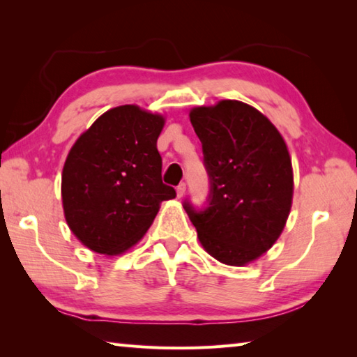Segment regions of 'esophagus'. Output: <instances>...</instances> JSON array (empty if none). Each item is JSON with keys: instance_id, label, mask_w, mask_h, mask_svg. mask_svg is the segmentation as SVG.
Here are the masks:
<instances>
[{"instance_id": "1", "label": "esophagus", "mask_w": 357, "mask_h": 357, "mask_svg": "<svg viewBox=\"0 0 357 357\" xmlns=\"http://www.w3.org/2000/svg\"><path fill=\"white\" fill-rule=\"evenodd\" d=\"M185 190H187V187H185V184H179V185L176 187V193H178V198H183V196L185 195Z\"/></svg>"}]
</instances>
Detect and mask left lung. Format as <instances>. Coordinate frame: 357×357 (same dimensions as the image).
Instances as JSON below:
<instances>
[{
  "label": "left lung",
  "mask_w": 357,
  "mask_h": 357,
  "mask_svg": "<svg viewBox=\"0 0 357 357\" xmlns=\"http://www.w3.org/2000/svg\"><path fill=\"white\" fill-rule=\"evenodd\" d=\"M202 142L210 206L184 208L204 250L216 261L244 267L279 239L293 202L288 147L271 121L242 101L222 100L188 113Z\"/></svg>",
  "instance_id": "1"
}]
</instances>
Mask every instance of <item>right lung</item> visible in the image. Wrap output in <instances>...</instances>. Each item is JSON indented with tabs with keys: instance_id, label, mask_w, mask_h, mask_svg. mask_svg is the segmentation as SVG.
<instances>
[{
	"instance_id": "1",
	"label": "right lung",
	"mask_w": 357,
	"mask_h": 357,
	"mask_svg": "<svg viewBox=\"0 0 357 357\" xmlns=\"http://www.w3.org/2000/svg\"><path fill=\"white\" fill-rule=\"evenodd\" d=\"M161 113L139 105L113 107L75 141L61 174L66 222L82 245L118 256L144 238L162 201L176 196L162 184L156 141Z\"/></svg>"
}]
</instances>
